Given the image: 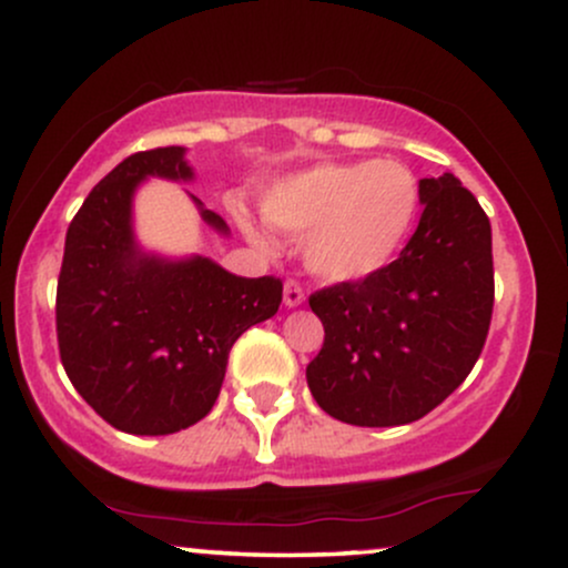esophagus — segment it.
<instances>
[{
    "label": "esophagus",
    "instance_id": "obj_1",
    "mask_svg": "<svg viewBox=\"0 0 568 568\" xmlns=\"http://www.w3.org/2000/svg\"><path fill=\"white\" fill-rule=\"evenodd\" d=\"M283 302H285V306H288V310H293V306H302L304 304L302 285L288 280V283H285V288H283Z\"/></svg>",
    "mask_w": 568,
    "mask_h": 568
}]
</instances>
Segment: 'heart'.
Listing matches in <instances>:
<instances>
[{
	"instance_id": "1",
	"label": "heart",
	"mask_w": 568,
	"mask_h": 568,
	"mask_svg": "<svg viewBox=\"0 0 568 568\" xmlns=\"http://www.w3.org/2000/svg\"><path fill=\"white\" fill-rule=\"evenodd\" d=\"M422 189L403 162H317L280 175L262 194V213L285 234H304V266L325 283H361L406 245ZM240 226L270 247L264 226L240 213Z\"/></svg>"
}]
</instances>
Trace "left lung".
Listing matches in <instances>:
<instances>
[{"instance_id":"left-lung-1","label":"left lung","mask_w":568,"mask_h":568,"mask_svg":"<svg viewBox=\"0 0 568 568\" xmlns=\"http://www.w3.org/2000/svg\"><path fill=\"white\" fill-rule=\"evenodd\" d=\"M414 237L361 283L312 293L325 328L306 384L325 414L357 427L422 419L467 379L494 306L491 224L454 179H422Z\"/></svg>"}]
</instances>
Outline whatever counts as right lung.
<instances>
[{"mask_svg":"<svg viewBox=\"0 0 568 568\" xmlns=\"http://www.w3.org/2000/svg\"><path fill=\"white\" fill-rule=\"evenodd\" d=\"M149 179L194 181L186 149L130 154L93 186L67 232L55 325L63 368L98 416L130 435H171L207 416L232 344L275 315L283 283L237 277L200 253L146 251L133 202ZM189 197L207 230L230 237L219 213Z\"/></svg>","mask_w":568,"mask_h":568,"instance_id":"add662e5","label":"right lung"}]
</instances>
